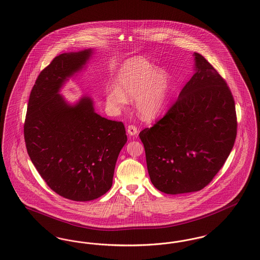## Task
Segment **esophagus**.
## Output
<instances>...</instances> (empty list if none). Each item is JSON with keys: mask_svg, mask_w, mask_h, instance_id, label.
<instances>
[{"mask_svg": "<svg viewBox=\"0 0 260 260\" xmlns=\"http://www.w3.org/2000/svg\"><path fill=\"white\" fill-rule=\"evenodd\" d=\"M126 132H127V134L129 135V136H135L137 135V127H136L135 124H129L128 126H127V129H126Z\"/></svg>", "mask_w": 260, "mask_h": 260, "instance_id": "1", "label": "esophagus"}]
</instances>
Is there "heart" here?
Wrapping results in <instances>:
<instances>
[{
    "mask_svg": "<svg viewBox=\"0 0 260 260\" xmlns=\"http://www.w3.org/2000/svg\"><path fill=\"white\" fill-rule=\"evenodd\" d=\"M117 86L106 91L107 105L113 112L122 110L128 99H137V109L143 118L150 119L160 111L168 76L145 60L133 59L125 62L116 78Z\"/></svg>",
    "mask_w": 260,
    "mask_h": 260,
    "instance_id": "b5f03b06",
    "label": "heart"
}]
</instances>
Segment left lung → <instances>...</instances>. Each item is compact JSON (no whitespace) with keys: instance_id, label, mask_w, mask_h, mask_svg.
I'll use <instances>...</instances> for the list:
<instances>
[{"instance_id":"8db88e82","label":"left lung","mask_w":260,"mask_h":260,"mask_svg":"<svg viewBox=\"0 0 260 260\" xmlns=\"http://www.w3.org/2000/svg\"><path fill=\"white\" fill-rule=\"evenodd\" d=\"M196 72L170 109L140 132L151 182L166 194L209 185L237 136L235 101L226 81L195 52Z\"/></svg>"}]
</instances>
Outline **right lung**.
<instances>
[{
  "label": "right lung",
  "instance_id": "add662e5",
  "mask_svg": "<svg viewBox=\"0 0 260 260\" xmlns=\"http://www.w3.org/2000/svg\"><path fill=\"white\" fill-rule=\"evenodd\" d=\"M90 53H62L41 71L24 122L26 149L38 173L56 194L78 202L98 199L111 188L116 161L126 142L123 122L96 114L88 98L70 106L57 93Z\"/></svg>",
  "mask_w": 260,
  "mask_h": 260
}]
</instances>
